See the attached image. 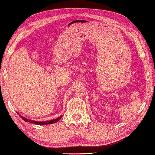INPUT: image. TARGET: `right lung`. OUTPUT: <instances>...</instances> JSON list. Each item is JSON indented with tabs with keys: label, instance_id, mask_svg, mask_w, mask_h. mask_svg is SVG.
Masks as SVG:
<instances>
[{
	"label": "right lung",
	"instance_id": "add662e5",
	"mask_svg": "<svg viewBox=\"0 0 155 155\" xmlns=\"http://www.w3.org/2000/svg\"><path fill=\"white\" fill-rule=\"evenodd\" d=\"M21 116V115H20ZM22 119L23 120H25L26 122H32V123H34V124H40V125H43V124H53V123H55V122H57L58 121H59L60 118L62 117V116H60L58 118H56V119H53L52 120H50V121H46V122H36V121H33V120H28L26 119V118L22 117L21 116Z\"/></svg>",
	"mask_w": 155,
	"mask_h": 155
}]
</instances>
